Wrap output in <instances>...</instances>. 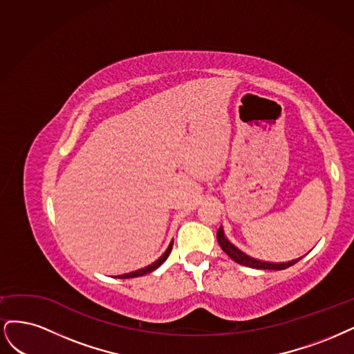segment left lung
Listing matches in <instances>:
<instances>
[{
  "label": "left lung",
  "mask_w": 354,
  "mask_h": 354,
  "mask_svg": "<svg viewBox=\"0 0 354 354\" xmlns=\"http://www.w3.org/2000/svg\"><path fill=\"white\" fill-rule=\"evenodd\" d=\"M216 236H218V243L221 245V248L223 250V252L230 256L232 260H235L236 263L243 265V266H247V268H253V269H269V270H282V269H287L290 266H292L294 263H297V260H292V261H288V263H269V261H261V260H256L253 257H250L247 254H244L241 250H238L235 245H232L230 241H227L226 236L223 235V230L222 227H219L218 230V234H216Z\"/></svg>",
  "instance_id": "8db88e82"
}]
</instances>
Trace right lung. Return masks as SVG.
Here are the masks:
<instances>
[{"label": "right lung", "instance_id": "add662e5", "mask_svg": "<svg viewBox=\"0 0 354 354\" xmlns=\"http://www.w3.org/2000/svg\"><path fill=\"white\" fill-rule=\"evenodd\" d=\"M172 243H170V245L167 247V250L165 252V254L158 259V260H156L153 265H150V266H147V268H144V269H140V270H135V272H131V273H123V275H119L118 278H120V279H124V278H135V277H142V275H145V273H150V272H153V270H156L158 266H160L163 261L169 257V254H170V252H172Z\"/></svg>", "mask_w": 354, "mask_h": 354}]
</instances>
